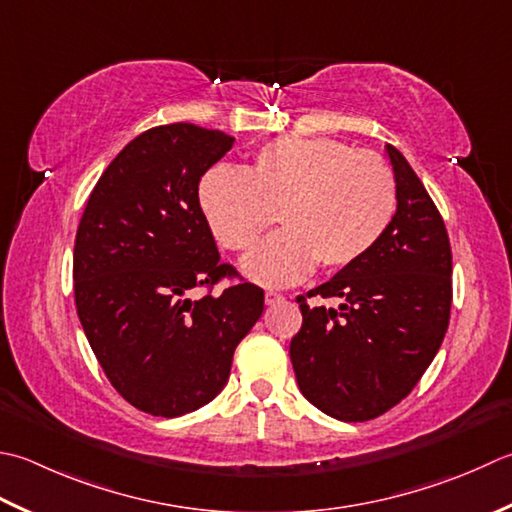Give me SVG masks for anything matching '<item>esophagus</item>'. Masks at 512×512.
<instances>
[{"label": "esophagus", "instance_id": "1", "mask_svg": "<svg viewBox=\"0 0 512 512\" xmlns=\"http://www.w3.org/2000/svg\"><path fill=\"white\" fill-rule=\"evenodd\" d=\"M264 302H266V306H275V304H279V302H284V295L273 293V290H270V293H266Z\"/></svg>", "mask_w": 512, "mask_h": 512}]
</instances>
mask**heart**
Wrapping results in <instances>:
<instances>
[{
    "label": "heart",
    "mask_w": 512,
    "mask_h": 512,
    "mask_svg": "<svg viewBox=\"0 0 512 512\" xmlns=\"http://www.w3.org/2000/svg\"><path fill=\"white\" fill-rule=\"evenodd\" d=\"M199 206L217 242L246 253L273 226L284 230L244 262L250 279L288 286L319 264L355 266L397 215V179L382 157L337 139L284 137L259 148L246 170L215 166L199 182Z\"/></svg>",
    "instance_id": "obj_1"
}]
</instances>
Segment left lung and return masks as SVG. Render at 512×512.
Here are the masks:
<instances>
[{"label": "left lung", "instance_id": "8db88e82", "mask_svg": "<svg viewBox=\"0 0 512 512\" xmlns=\"http://www.w3.org/2000/svg\"><path fill=\"white\" fill-rule=\"evenodd\" d=\"M399 190L397 215L370 253L308 297H339V308L297 297L302 328L290 342L299 390L322 413L366 422L417 386L444 342L453 304V255L433 199L406 157L386 144Z\"/></svg>", "mask_w": 512, "mask_h": 512}]
</instances>
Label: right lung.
I'll return each instance as SVG.
<instances>
[{
	"mask_svg": "<svg viewBox=\"0 0 512 512\" xmlns=\"http://www.w3.org/2000/svg\"><path fill=\"white\" fill-rule=\"evenodd\" d=\"M235 144L195 124L150 128L126 144L88 197L73 253L75 304L108 382L128 404L179 417L222 393L264 290L224 277L199 206V179ZM209 293L190 300L195 287Z\"/></svg>",
	"mask_w": 512,
	"mask_h": 512,
	"instance_id": "right-lung-1",
	"label": "right lung"
}]
</instances>
